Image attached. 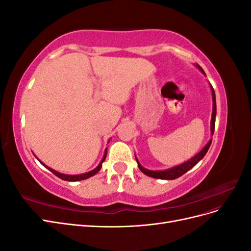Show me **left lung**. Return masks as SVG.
Returning a JSON list of instances; mask_svg holds the SVG:
<instances>
[{"mask_svg": "<svg viewBox=\"0 0 251 251\" xmlns=\"http://www.w3.org/2000/svg\"><path fill=\"white\" fill-rule=\"evenodd\" d=\"M196 67L198 68V69L204 74L205 72L203 71L202 68L197 64ZM209 87H210V91H211V96H212V113H211V120H210V135L212 136L214 135V132H215V124H216V114H217V104H216V94H215V91H214V88H212V86L209 83ZM211 138L210 140L206 143V146H205L198 154L195 155L194 157H192L191 159H188L187 161L181 163L179 165H176V166H173V168L171 169H168V170H163V171H151V170H148L146 168H143V166L139 163L137 157L135 156L136 158V161H137L138 163V168L139 170L143 173L146 174L147 176L149 177H151V178H156V179H164V180H174V179H177L179 177H181L182 175L185 174L186 172H188L191 169H193L194 166L198 163L201 159L206 155L207 151L210 147V143H211Z\"/></svg>", "mask_w": 251, "mask_h": 251, "instance_id": "obj_1", "label": "left lung"}]
</instances>
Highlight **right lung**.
Wrapping results in <instances>:
<instances>
[{"instance_id":"1","label":"right lung","mask_w":251,"mask_h":251,"mask_svg":"<svg viewBox=\"0 0 251 251\" xmlns=\"http://www.w3.org/2000/svg\"><path fill=\"white\" fill-rule=\"evenodd\" d=\"M107 149H105V151H104V154H103V157H102V159H101V161L100 162V164H98L96 168L94 169V170H92V171H90V172H88V173H83V174H79V175H67V174H62V173H59V172H56V171H54L53 169H51V168H49V166H47L46 164L45 163H43L39 158H37L36 156V159L37 160H39L45 168H47L50 172H52L53 174L55 175V176H57L58 178H60V179H63V180H65V181H70V182H75V181H80V180H85V179H88V178H90V177H92V176H94L95 174H97L98 172H100V170L101 169V166H102V163L104 162V160H105V157H107Z\"/></svg>"}]
</instances>
